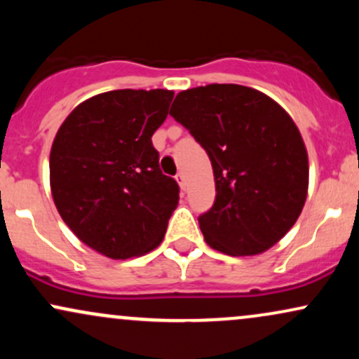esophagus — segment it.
Masks as SVG:
<instances>
[{"mask_svg":"<svg viewBox=\"0 0 359 359\" xmlns=\"http://www.w3.org/2000/svg\"><path fill=\"white\" fill-rule=\"evenodd\" d=\"M175 180H177V182H179L180 187L185 189V175L182 174V172H179V174L175 175Z\"/></svg>","mask_w":359,"mask_h":359,"instance_id":"1","label":"esophagus"}]
</instances>
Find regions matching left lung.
I'll return each instance as SVG.
<instances>
[{
  "label": "left lung",
  "mask_w": 359,
  "mask_h": 359,
  "mask_svg": "<svg viewBox=\"0 0 359 359\" xmlns=\"http://www.w3.org/2000/svg\"><path fill=\"white\" fill-rule=\"evenodd\" d=\"M170 116L211 160L216 199L199 216L211 248L263 253L295 224L307 197V150L292 118L259 90L209 84L177 94Z\"/></svg>",
  "instance_id": "1"
}]
</instances>
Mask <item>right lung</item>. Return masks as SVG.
Listing matches in <instances>:
<instances>
[{
	"label": "right lung",
	"instance_id": "1",
	"mask_svg": "<svg viewBox=\"0 0 359 359\" xmlns=\"http://www.w3.org/2000/svg\"><path fill=\"white\" fill-rule=\"evenodd\" d=\"M174 93L118 89L77 106L50 151V187L60 217L82 243L126 259L163 240L179 184L163 175L151 137Z\"/></svg>",
	"mask_w": 359,
	"mask_h": 359
}]
</instances>
